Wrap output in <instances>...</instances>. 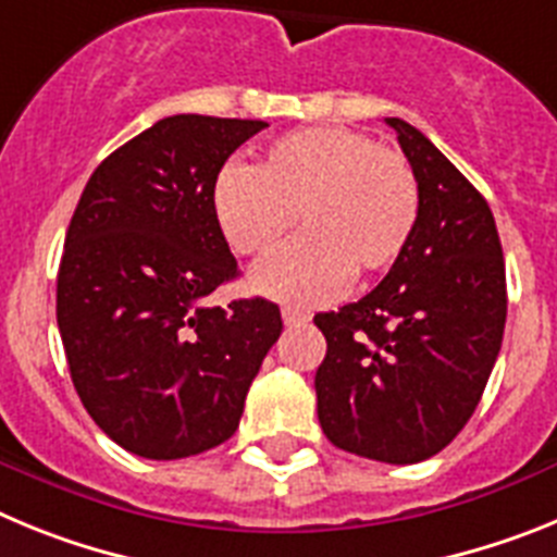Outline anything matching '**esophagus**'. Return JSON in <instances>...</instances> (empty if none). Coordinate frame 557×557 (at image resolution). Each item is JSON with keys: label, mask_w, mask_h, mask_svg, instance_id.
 <instances>
[{"label": "esophagus", "mask_w": 557, "mask_h": 557, "mask_svg": "<svg viewBox=\"0 0 557 557\" xmlns=\"http://www.w3.org/2000/svg\"><path fill=\"white\" fill-rule=\"evenodd\" d=\"M282 321H284V326H301V323L309 321V314L307 312H298V309L284 307L282 309Z\"/></svg>", "instance_id": "esophagus-1"}]
</instances>
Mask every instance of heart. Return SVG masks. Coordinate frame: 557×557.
I'll return each mask as SVG.
<instances>
[{
	"label": "heart",
	"mask_w": 557,
	"mask_h": 557,
	"mask_svg": "<svg viewBox=\"0 0 557 557\" xmlns=\"http://www.w3.org/2000/svg\"><path fill=\"white\" fill-rule=\"evenodd\" d=\"M211 209L239 256L264 259L295 218L304 236L253 270L250 284L275 301L314 307L398 262L416 234L421 191L410 161L348 127H304L270 141L253 166H225Z\"/></svg>",
	"instance_id": "b5f03b06"
}]
</instances>
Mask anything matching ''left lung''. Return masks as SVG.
I'll return each instance as SVG.
<instances>
[{
	"label": "left lung",
	"mask_w": 557,
	"mask_h": 557,
	"mask_svg": "<svg viewBox=\"0 0 557 557\" xmlns=\"http://www.w3.org/2000/svg\"><path fill=\"white\" fill-rule=\"evenodd\" d=\"M421 191L416 234L391 273L337 312L314 314L326 357L318 421L337 449L421 462L480 405L502 348L508 289L494 214L424 133L387 116Z\"/></svg>",
	"instance_id": "obj_1"
}]
</instances>
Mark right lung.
Returning <instances> with one entry per match:
<instances>
[{
    "mask_svg": "<svg viewBox=\"0 0 557 557\" xmlns=\"http://www.w3.org/2000/svg\"><path fill=\"white\" fill-rule=\"evenodd\" d=\"M262 120L175 113L88 178L58 270V329L88 416L147 460L228 441L282 312L264 298L206 307L236 278L211 184Z\"/></svg>",
    "mask_w": 557,
    "mask_h": 557,
    "instance_id": "add662e5",
    "label": "right lung"
}]
</instances>
